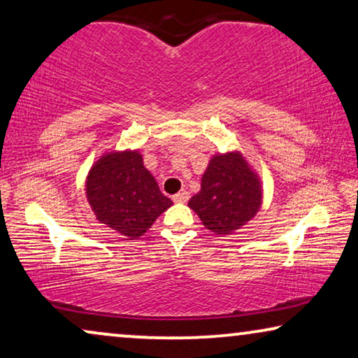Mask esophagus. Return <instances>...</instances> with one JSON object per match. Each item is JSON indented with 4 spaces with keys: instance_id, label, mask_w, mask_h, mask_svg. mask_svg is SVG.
Wrapping results in <instances>:
<instances>
[{
    "instance_id": "esophagus-1",
    "label": "esophagus",
    "mask_w": 358,
    "mask_h": 358,
    "mask_svg": "<svg viewBox=\"0 0 358 358\" xmlns=\"http://www.w3.org/2000/svg\"><path fill=\"white\" fill-rule=\"evenodd\" d=\"M188 199H189V196H188V193H186V191H181V193L173 194L175 203H186Z\"/></svg>"
}]
</instances>
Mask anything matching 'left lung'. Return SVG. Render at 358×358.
Masks as SVG:
<instances>
[{
  "mask_svg": "<svg viewBox=\"0 0 358 358\" xmlns=\"http://www.w3.org/2000/svg\"><path fill=\"white\" fill-rule=\"evenodd\" d=\"M263 204V181L238 149L214 154L188 206L208 230L231 235L250 222Z\"/></svg>",
  "mask_w": 358,
  "mask_h": 358,
  "instance_id": "left-lung-1",
  "label": "left lung"
}]
</instances>
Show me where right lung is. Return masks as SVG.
<instances>
[{"label": "right lung", "instance_id": "1", "mask_svg": "<svg viewBox=\"0 0 358 358\" xmlns=\"http://www.w3.org/2000/svg\"><path fill=\"white\" fill-rule=\"evenodd\" d=\"M85 198L100 224L129 240L144 235L173 204L144 167L138 149L107 150L100 155L85 177Z\"/></svg>", "mask_w": 358, "mask_h": 358}]
</instances>
